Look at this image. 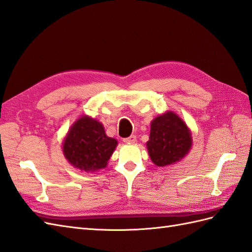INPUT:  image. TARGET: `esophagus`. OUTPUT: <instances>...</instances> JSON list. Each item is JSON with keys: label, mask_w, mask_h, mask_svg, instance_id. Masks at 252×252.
I'll use <instances>...</instances> for the list:
<instances>
[{"label": "esophagus", "mask_w": 252, "mask_h": 252, "mask_svg": "<svg viewBox=\"0 0 252 252\" xmlns=\"http://www.w3.org/2000/svg\"><path fill=\"white\" fill-rule=\"evenodd\" d=\"M135 141H136V136L135 135H131V136L124 138V143L126 144H134Z\"/></svg>", "instance_id": "34e87169"}]
</instances>
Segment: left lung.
<instances>
[{
  "label": "left lung",
  "instance_id": "8db88e82",
  "mask_svg": "<svg viewBox=\"0 0 252 252\" xmlns=\"http://www.w3.org/2000/svg\"><path fill=\"white\" fill-rule=\"evenodd\" d=\"M191 147L190 133L185 122L172 112L152 121L148 152L157 166L170 165L181 159Z\"/></svg>",
  "mask_w": 252,
  "mask_h": 252
}]
</instances>
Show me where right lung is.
Returning <instances> with one entry per match:
<instances>
[{"label":"right lung","mask_w":252,"mask_h":252,"mask_svg":"<svg viewBox=\"0 0 252 252\" xmlns=\"http://www.w3.org/2000/svg\"><path fill=\"white\" fill-rule=\"evenodd\" d=\"M116 146L117 140L106 136L100 122L82 117L71 126L63 150L75 168L95 171L106 166Z\"/></svg>","instance_id":"right-lung-1"}]
</instances>
